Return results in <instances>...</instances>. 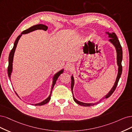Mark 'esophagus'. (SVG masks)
<instances>
[{
  "label": "esophagus",
  "mask_w": 132,
  "mask_h": 132,
  "mask_svg": "<svg viewBox=\"0 0 132 132\" xmlns=\"http://www.w3.org/2000/svg\"><path fill=\"white\" fill-rule=\"evenodd\" d=\"M74 68V66L73 65H72V63H68L67 64L66 66V69L67 71H71L73 70Z\"/></svg>",
  "instance_id": "34e87169"
}]
</instances>
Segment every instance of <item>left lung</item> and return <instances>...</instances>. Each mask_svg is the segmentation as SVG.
<instances>
[{"mask_svg":"<svg viewBox=\"0 0 132 132\" xmlns=\"http://www.w3.org/2000/svg\"><path fill=\"white\" fill-rule=\"evenodd\" d=\"M106 34H107L108 35V37L110 39L109 40V42H110L115 48L116 51V53H117V66L118 67V73L117 77L115 80V82L114 83L113 86L111 88V90H110L109 93L106 94L105 96H104L103 98L100 99L98 102H97L96 103H83V102L79 101L78 100L76 99L75 97H74L73 95V87L75 85V80H74V77L72 75L71 76V90L72 92V94H73V98L74 101L76 102V103L78 104L79 105H81L83 106H93L95 105V104L99 103V102H100L102 100H103L104 99L108 98L109 97L111 96V95L113 93V92L115 90L116 87L117 86L118 82L119 81V79H120L121 76L122 74V49L121 47V44L120 43V41L118 40V38L116 36V35L113 32H109L106 31Z\"/></svg>","mask_w":132,"mask_h":132,"instance_id":"8db88e82","label":"left lung"}]
</instances>
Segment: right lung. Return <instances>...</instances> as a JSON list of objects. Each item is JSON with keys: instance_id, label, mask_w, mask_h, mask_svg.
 <instances>
[{"instance_id": "1", "label": "right lung", "mask_w": 132, "mask_h": 132, "mask_svg": "<svg viewBox=\"0 0 132 132\" xmlns=\"http://www.w3.org/2000/svg\"><path fill=\"white\" fill-rule=\"evenodd\" d=\"M47 29H48V27L46 26L45 24H38L37 25H35V26H32L30 28H29L27 29H26V30L23 31L22 33H21V35L20 36H19L18 37H17L16 39L15 42L14 44V46H13V48L12 49V50H11V52L9 54V66H8V68H7V73H8V76H9V77L10 78V80L11 79V75L12 73V63H13V60H14V53L15 52V50L16 48V46L17 45H18V43L19 42V40L20 39V38H21V37L22 36V35H25V34H27L29 33L30 32H32L33 31H35L36 30H38V29H42V30H44L45 31H47ZM63 71H64V69H62L61 70L59 71V72H56V73H55L53 77V84H52V89H51V92H50V94L49 95V96L46 98V99H45L44 100H43V101L40 102V103H37L35 104V106H41V105H43L46 103H48V102L49 101V100H50L51 98V95H52V90L54 88V85L56 83V80L58 78V77L60 76V75L61 74H62ZM10 82H11V80H10ZM16 94L18 95V94H17L16 92L15 91ZM33 105V104H32Z\"/></svg>"}]
</instances>
